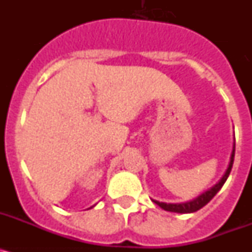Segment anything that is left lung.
<instances>
[{"label":"left lung","mask_w":252,"mask_h":252,"mask_svg":"<svg viewBox=\"0 0 252 252\" xmlns=\"http://www.w3.org/2000/svg\"><path fill=\"white\" fill-rule=\"evenodd\" d=\"M233 158H235V144H233V149L232 153H231V159H230V164H228V168L227 170L224 171L223 177L221 179L218 180V183L215 184L211 189H208L207 192L202 193L199 197H197L193 201L186 202V203H162V202H158L154 201L160 208H162L164 211H169V212H177V213H193L197 212L198 209H201L202 207L206 206L213 197L218 193V190L223 187L224 182L227 180L228 175L231 173V169H232L233 165Z\"/></svg>","instance_id":"left-lung-1"}]
</instances>
